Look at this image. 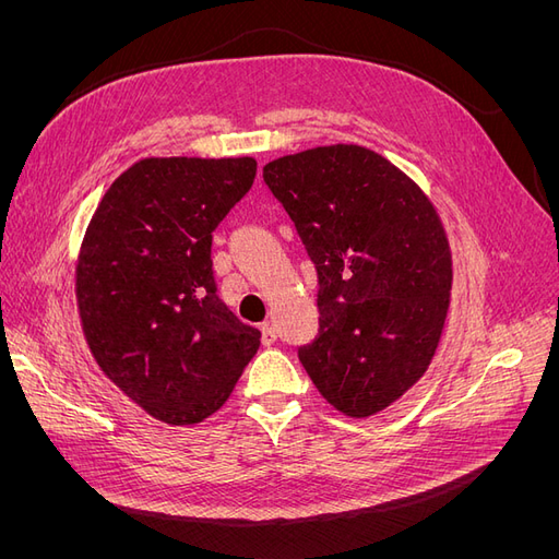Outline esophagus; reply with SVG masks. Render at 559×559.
<instances>
[{"label": "esophagus", "mask_w": 559, "mask_h": 559, "mask_svg": "<svg viewBox=\"0 0 559 559\" xmlns=\"http://www.w3.org/2000/svg\"><path fill=\"white\" fill-rule=\"evenodd\" d=\"M261 343H263L265 347L277 343V331H275L273 326H270V324H263V326H261Z\"/></svg>", "instance_id": "esophagus-1"}]
</instances>
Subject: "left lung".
<instances>
[{
  "label": "left lung",
  "instance_id": "1",
  "mask_svg": "<svg viewBox=\"0 0 559 559\" xmlns=\"http://www.w3.org/2000/svg\"><path fill=\"white\" fill-rule=\"evenodd\" d=\"M317 270L319 333L298 359L331 405L373 415L425 373L452 284L427 195L364 146L335 144L263 167Z\"/></svg>",
  "mask_w": 559,
  "mask_h": 559
}]
</instances>
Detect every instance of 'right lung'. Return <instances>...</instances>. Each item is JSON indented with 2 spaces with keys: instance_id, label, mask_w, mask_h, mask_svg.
Segmentation results:
<instances>
[{
  "instance_id": "obj_1",
  "label": "right lung",
  "mask_w": 559,
  "mask_h": 559,
  "mask_svg": "<svg viewBox=\"0 0 559 559\" xmlns=\"http://www.w3.org/2000/svg\"><path fill=\"white\" fill-rule=\"evenodd\" d=\"M253 177V158H144L109 186L83 238L76 298L93 357L167 425L222 408L261 345L212 270V233Z\"/></svg>"
}]
</instances>
